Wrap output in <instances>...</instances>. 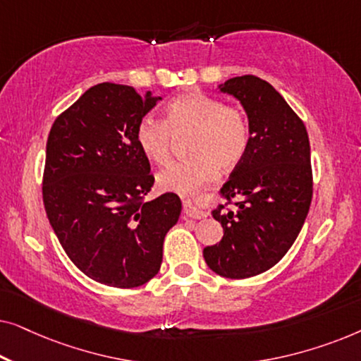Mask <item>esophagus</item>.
I'll use <instances>...</instances> for the list:
<instances>
[{"label":"esophagus","instance_id":"34e87169","mask_svg":"<svg viewBox=\"0 0 361 361\" xmlns=\"http://www.w3.org/2000/svg\"><path fill=\"white\" fill-rule=\"evenodd\" d=\"M184 215L189 216V219H204L205 212L202 210V207L197 204V200L194 197H185L184 199Z\"/></svg>","mask_w":361,"mask_h":361}]
</instances>
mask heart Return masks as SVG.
Masks as SVG:
<instances>
[{
	"label": "heart",
	"instance_id": "b5f03b06",
	"mask_svg": "<svg viewBox=\"0 0 361 361\" xmlns=\"http://www.w3.org/2000/svg\"><path fill=\"white\" fill-rule=\"evenodd\" d=\"M172 133H190L187 157L172 162L157 174V187L164 192L187 194L221 171L233 169L250 146V121L243 110L225 106L219 98L189 92L167 103L164 121L146 116L136 126V142L154 164H164L172 149Z\"/></svg>",
	"mask_w": 361,
	"mask_h": 361
}]
</instances>
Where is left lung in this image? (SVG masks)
Instances as JSON below:
<instances>
[{"label":"left lung","mask_w":361,"mask_h":361,"mask_svg":"<svg viewBox=\"0 0 361 361\" xmlns=\"http://www.w3.org/2000/svg\"><path fill=\"white\" fill-rule=\"evenodd\" d=\"M219 90L241 103L251 136L220 189L224 199H238L236 209L212 210L224 238L204 248V258L219 276L245 279L279 263L302 228L312 200L310 145L304 123L263 78L233 77Z\"/></svg>","instance_id":"1"}]
</instances>
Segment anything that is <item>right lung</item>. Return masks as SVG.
Returning <instances> with one entry per match:
<instances>
[{"instance_id":"obj_1","label":"right lung","mask_w":361,"mask_h":361,"mask_svg":"<svg viewBox=\"0 0 361 361\" xmlns=\"http://www.w3.org/2000/svg\"><path fill=\"white\" fill-rule=\"evenodd\" d=\"M159 100L98 83L47 137L42 197L54 233L83 274L113 288H137L159 273L166 233L182 210L172 192L145 200L154 177L136 126Z\"/></svg>"}]
</instances>
